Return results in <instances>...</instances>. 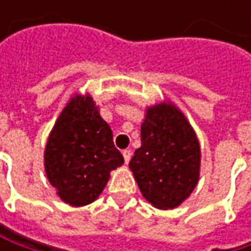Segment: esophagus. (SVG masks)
Returning <instances> with one entry per match:
<instances>
[{"mask_svg": "<svg viewBox=\"0 0 251 251\" xmlns=\"http://www.w3.org/2000/svg\"><path fill=\"white\" fill-rule=\"evenodd\" d=\"M124 158H125V163L127 164L129 161H130V157H132V152H130V150H124Z\"/></svg>", "mask_w": 251, "mask_h": 251, "instance_id": "obj_1", "label": "esophagus"}]
</instances>
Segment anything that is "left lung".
<instances>
[{
  "label": "left lung",
  "mask_w": 251,
  "mask_h": 251,
  "mask_svg": "<svg viewBox=\"0 0 251 251\" xmlns=\"http://www.w3.org/2000/svg\"><path fill=\"white\" fill-rule=\"evenodd\" d=\"M129 167L144 198L160 209L178 206L196 187L199 142L173 104L160 103L147 110L141 126V147Z\"/></svg>",
  "instance_id": "1"
}]
</instances>
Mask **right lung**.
Returning <instances> with one entry per match:
<instances>
[{
    "label": "right lung",
    "mask_w": 251,
    "mask_h": 251,
    "mask_svg": "<svg viewBox=\"0 0 251 251\" xmlns=\"http://www.w3.org/2000/svg\"><path fill=\"white\" fill-rule=\"evenodd\" d=\"M124 164L113 133L90 96L71 99L48 139L45 170L59 198L73 205L91 203L112 170Z\"/></svg>",
    "instance_id": "obj_1"
}]
</instances>
